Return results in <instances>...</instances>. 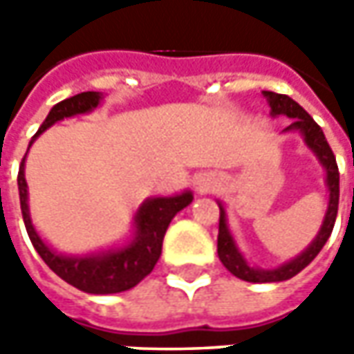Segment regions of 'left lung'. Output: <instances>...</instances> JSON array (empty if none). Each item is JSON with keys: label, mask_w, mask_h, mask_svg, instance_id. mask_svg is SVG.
<instances>
[{"label": "left lung", "mask_w": 354, "mask_h": 354, "mask_svg": "<svg viewBox=\"0 0 354 354\" xmlns=\"http://www.w3.org/2000/svg\"><path fill=\"white\" fill-rule=\"evenodd\" d=\"M264 96L270 102L272 108V116H288L293 118L292 124L286 128L288 129H297L304 133L306 143L313 149V153L319 157V161L323 163V167L327 171V187H329V207L325 212V221L321 226L319 234L313 240V244L307 248L301 256H297L295 260L288 262V264L279 266L276 270H258V268H252L248 262L242 258V254L236 250V244L228 232V226H226V216L225 209L218 205L221 209V218H218V258L221 262L225 264V268L234 274L236 278L244 279V281H254V283H270V281H283V279L293 278L295 274H299L304 268H306L317 254L321 248L325 246L327 238L331 236L335 226V218H337V209H339V167H337V161H335L333 151L329 147V143L323 136V129L317 126V122L307 114L306 110L299 106V104L292 100L290 96L286 94H276V92H268L266 90Z\"/></svg>", "instance_id": "left-lung-1"}]
</instances>
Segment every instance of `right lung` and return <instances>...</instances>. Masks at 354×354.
Segmentation results:
<instances>
[{
	"instance_id": "1",
	"label": "right lung",
	"mask_w": 354,
	"mask_h": 354,
	"mask_svg": "<svg viewBox=\"0 0 354 354\" xmlns=\"http://www.w3.org/2000/svg\"><path fill=\"white\" fill-rule=\"evenodd\" d=\"M100 98H102L100 92H80L53 106V110L48 112V116L41 124L35 138L59 120L94 110L100 102ZM23 167H25V157L21 159L17 185H19L23 223L33 242L35 250L39 252L45 264L59 278L86 293H120L138 286L153 270V266L161 256L163 236L167 232L171 218L193 201L191 191L181 193L177 197L149 198L143 203L136 214V238L126 248L86 256V258H66L50 250L41 240V236L35 232L29 211H27V183H25Z\"/></svg>"
}]
</instances>
